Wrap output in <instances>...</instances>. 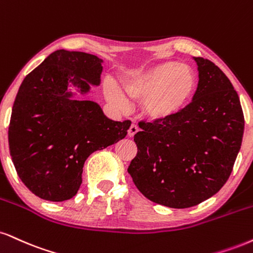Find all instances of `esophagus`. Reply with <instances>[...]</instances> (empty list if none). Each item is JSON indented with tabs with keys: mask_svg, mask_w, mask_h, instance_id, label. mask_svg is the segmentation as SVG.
Returning <instances> with one entry per match:
<instances>
[{
	"mask_svg": "<svg viewBox=\"0 0 253 253\" xmlns=\"http://www.w3.org/2000/svg\"><path fill=\"white\" fill-rule=\"evenodd\" d=\"M138 132H139V127L134 124L130 125V127L128 129V136H129V138H133V136H134Z\"/></svg>",
	"mask_w": 253,
	"mask_h": 253,
	"instance_id": "1",
	"label": "esophagus"
}]
</instances>
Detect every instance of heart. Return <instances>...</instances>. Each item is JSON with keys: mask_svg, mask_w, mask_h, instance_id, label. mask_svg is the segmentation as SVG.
I'll return each instance as SVG.
<instances>
[{"mask_svg": "<svg viewBox=\"0 0 253 253\" xmlns=\"http://www.w3.org/2000/svg\"><path fill=\"white\" fill-rule=\"evenodd\" d=\"M197 72L178 61H165L144 71L136 72L124 80V90L130 99L144 102L147 117L156 121L169 120L184 112L198 89ZM106 97L120 107L128 101L114 84L105 89Z\"/></svg>", "mask_w": 253, "mask_h": 253, "instance_id": "obj_1", "label": "heart"}]
</instances>
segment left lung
<instances>
[{"label":"left lung","mask_w":253,"mask_h":253,"mask_svg":"<svg viewBox=\"0 0 253 253\" xmlns=\"http://www.w3.org/2000/svg\"><path fill=\"white\" fill-rule=\"evenodd\" d=\"M199 84L192 102L169 120L139 123L133 182L151 202L186 209L209 199L232 172L244 133L239 96L212 61L194 57Z\"/></svg>","instance_id":"obj_1"}]
</instances>
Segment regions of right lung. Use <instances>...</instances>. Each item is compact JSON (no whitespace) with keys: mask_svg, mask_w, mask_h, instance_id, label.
I'll return each mask as SVG.
<instances>
[{"mask_svg":"<svg viewBox=\"0 0 253 253\" xmlns=\"http://www.w3.org/2000/svg\"><path fill=\"white\" fill-rule=\"evenodd\" d=\"M102 60L60 49L30 72L15 97L8 140L20 179L35 196L65 202L78 193L84 161L127 135L130 121H113L97 103L74 100L68 81L89 90L99 84Z\"/></svg>","mask_w":253,"mask_h":253,"instance_id":"right-lung-1","label":"right lung"}]
</instances>
